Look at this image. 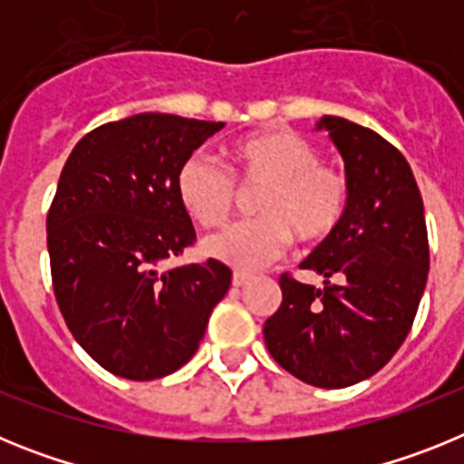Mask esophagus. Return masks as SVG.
<instances>
[{"label":"esophagus","instance_id":"obj_1","mask_svg":"<svg viewBox=\"0 0 464 464\" xmlns=\"http://www.w3.org/2000/svg\"><path fill=\"white\" fill-rule=\"evenodd\" d=\"M251 274H246V272H235L232 274V285H235V288H241V285H246V283L251 281Z\"/></svg>","mask_w":464,"mask_h":464}]
</instances>
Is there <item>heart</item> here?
I'll use <instances>...</instances> for the list:
<instances>
[{"label": "heart", "mask_w": 464, "mask_h": 464, "mask_svg": "<svg viewBox=\"0 0 464 464\" xmlns=\"http://www.w3.org/2000/svg\"><path fill=\"white\" fill-rule=\"evenodd\" d=\"M225 153L229 174L202 153L183 160L176 171L179 202L199 227L216 229L239 202L237 185L244 192L260 187L253 199L257 218L204 241V256L239 272H256L278 260L293 239L314 246L337 232L348 208V179L323 165L306 139L269 130L239 139Z\"/></svg>", "instance_id": "b5f03b06"}]
</instances>
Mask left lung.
<instances>
[{"instance_id": "8db88e82", "label": "left lung", "mask_w": 464, "mask_h": 464, "mask_svg": "<svg viewBox=\"0 0 464 464\" xmlns=\"http://www.w3.org/2000/svg\"><path fill=\"white\" fill-rule=\"evenodd\" d=\"M315 127L343 158L346 216L299 265L325 285L283 274V302L262 332L283 370L315 388H346L376 374L407 339L428 283V227L411 167L391 141L337 116Z\"/></svg>"}]
</instances>
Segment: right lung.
Wrapping results in <instances>:
<instances>
[{"label": "right lung", "mask_w": 464, "mask_h": 464, "mask_svg": "<svg viewBox=\"0 0 464 464\" xmlns=\"http://www.w3.org/2000/svg\"><path fill=\"white\" fill-rule=\"evenodd\" d=\"M223 127L137 113L85 134L64 162L46 220L53 290L73 339L111 374L181 370L232 283L213 257L158 272L195 241L176 171Z\"/></svg>", "instance_id": "right-lung-1"}]
</instances>
